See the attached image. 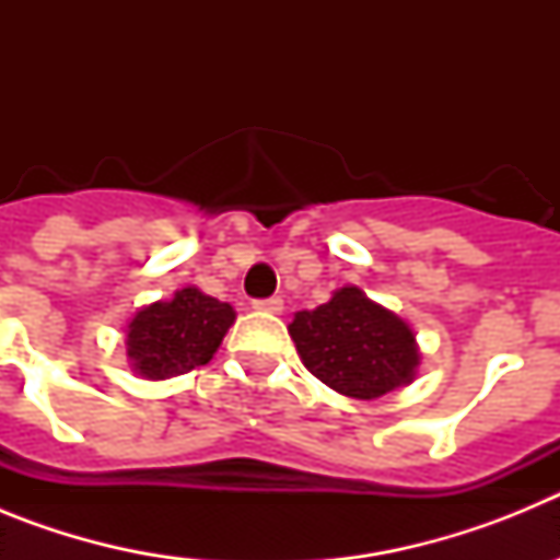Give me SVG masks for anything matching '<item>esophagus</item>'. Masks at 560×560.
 I'll use <instances>...</instances> for the list:
<instances>
[{
	"label": "esophagus",
	"mask_w": 560,
	"mask_h": 560,
	"mask_svg": "<svg viewBox=\"0 0 560 560\" xmlns=\"http://www.w3.org/2000/svg\"><path fill=\"white\" fill-rule=\"evenodd\" d=\"M255 305L257 311H266V314H280V311H283V300H280V296H269V300H255Z\"/></svg>",
	"instance_id": "1"
}]
</instances>
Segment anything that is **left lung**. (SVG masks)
Masks as SVG:
<instances>
[{"instance_id":"1","label":"left lung","mask_w":560,"mask_h":560,"mask_svg":"<svg viewBox=\"0 0 560 560\" xmlns=\"http://www.w3.org/2000/svg\"><path fill=\"white\" fill-rule=\"evenodd\" d=\"M289 334L305 368L348 398L375 400L418 373L412 328L355 285L334 291L319 308L296 311Z\"/></svg>"}]
</instances>
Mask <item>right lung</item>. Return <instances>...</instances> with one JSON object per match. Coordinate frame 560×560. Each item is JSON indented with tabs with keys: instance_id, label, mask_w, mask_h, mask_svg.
I'll return each instance as SVG.
<instances>
[{
	"instance_id": "obj_1",
	"label": "right lung",
	"mask_w": 560,
	"mask_h": 560,
	"mask_svg": "<svg viewBox=\"0 0 560 560\" xmlns=\"http://www.w3.org/2000/svg\"><path fill=\"white\" fill-rule=\"evenodd\" d=\"M235 323L230 303L187 285L167 303H151L128 323V361L142 378L162 381L201 368Z\"/></svg>"
}]
</instances>
